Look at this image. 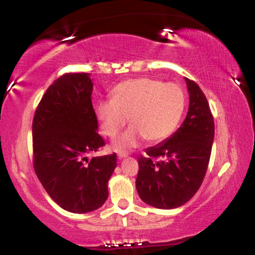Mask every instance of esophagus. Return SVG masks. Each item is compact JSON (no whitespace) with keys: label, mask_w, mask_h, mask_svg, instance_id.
I'll list each match as a JSON object with an SVG mask.
<instances>
[{"label":"esophagus","mask_w":255,"mask_h":255,"mask_svg":"<svg viewBox=\"0 0 255 255\" xmlns=\"http://www.w3.org/2000/svg\"><path fill=\"white\" fill-rule=\"evenodd\" d=\"M117 156H118V159H125L128 156V153H125V152H122V151H120L117 153Z\"/></svg>","instance_id":"esophagus-1"}]
</instances>
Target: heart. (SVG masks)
I'll use <instances>...</instances> for the list:
<instances>
[{
  "instance_id": "b5f03b06",
  "label": "heart",
  "mask_w": 255,
  "mask_h": 255,
  "mask_svg": "<svg viewBox=\"0 0 255 255\" xmlns=\"http://www.w3.org/2000/svg\"><path fill=\"white\" fill-rule=\"evenodd\" d=\"M186 108V96L176 83L152 78L123 81L111 92V101L95 108L103 134L114 138L127 123L132 127L115 141V148L135 147L142 139L149 144L163 141L176 130Z\"/></svg>"
}]
</instances>
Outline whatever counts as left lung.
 I'll list each match as a JSON object with an SVG mask.
<instances>
[{"mask_svg": "<svg viewBox=\"0 0 255 255\" xmlns=\"http://www.w3.org/2000/svg\"><path fill=\"white\" fill-rule=\"evenodd\" d=\"M184 80L189 92L186 120L169 138L138 158V195L158 209L187 203L203 182L211 155L215 124L210 107L197 83Z\"/></svg>", "mask_w": 255, "mask_h": 255, "instance_id": "obj_1", "label": "left lung"}]
</instances>
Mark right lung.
<instances>
[{"mask_svg":"<svg viewBox=\"0 0 255 255\" xmlns=\"http://www.w3.org/2000/svg\"><path fill=\"white\" fill-rule=\"evenodd\" d=\"M92 93L88 73L60 76L44 94L32 123L34 172L52 200L73 214L102 207L117 166L116 153L87 156L104 145Z\"/></svg>","mask_w":255,"mask_h":255,"instance_id":"1","label":"right lung"}]
</instances>
